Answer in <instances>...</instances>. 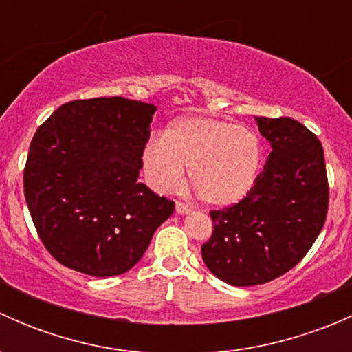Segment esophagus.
Listing matches in <instances>:
<instances>
[{
	"label": "esophagus",
	"mask_w": 352,
	"mask_h": 352,
	"mask_svg": "<svg viewBox=\"0 0 352 352\" xmlns=\"http://www.w3.org/2000/svg\"><path fill=\"white\" fill-rule=\"evenodd\" d=\"M175 209H177V212H179V214H187V212H190V211H192V206H190V204H187V202L177 201V204H175Z\"/></svg>",
	"instance_id": "obj_1"
}]
</instances>
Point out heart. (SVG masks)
<instances>
[{"label":"heart","instance_id":"b5f03b06","mask_svg":"<svg viewBox=\"0 0 352 352\" xmlns=\"http://www.w3.org/2000/svg\"><path fill=\"white\" fill-rule=\"evenodd\" d=\"M262 165V143L254 129L230 120L187 117L151 138L143 166L156 190L173 192L190 180L204 202L232 206L254 189Z\"/></svg>","mask_w":352,"mask_h":352}]
</instances>
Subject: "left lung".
Segmentation results:
<instances>
[{
  "label": "left lung",
  "instance_id": "left-lung-1",
  "mask_svg": "<svg viewBox=\"0 0 352 352\" xmlns=\"http://www.w3.org/2000/svg\"><path fill=\"white\" fill-rule=\"evenodd\" d=\"M271 155L254 189L211 211L212 235L201 247L209 271L232 286H257L286 274L324 228L329 180L324 148L291 117H255Z\"/></svg>",
  "mask_w": 352,
  "mask_h": 352
}]
</instances>
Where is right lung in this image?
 I'll return each instance as SVG.
<instances>
[{"label": "right lung", "instance_id": "right-lung-1", "mask_svg": "<svg viewBox=\"0 0 352 352\" xmlns=\"http://www.w3.org/2000/svg\"><path fill=\"white\" fill-rule=\"evenodd\" d=\"M156 107L122 97L61 105L35 133L23 190L49 254L95 278L140 262L175 202L140 182Z\"/></svg>", "mask_w": 352, "mask_h": 352}]
</instances>
